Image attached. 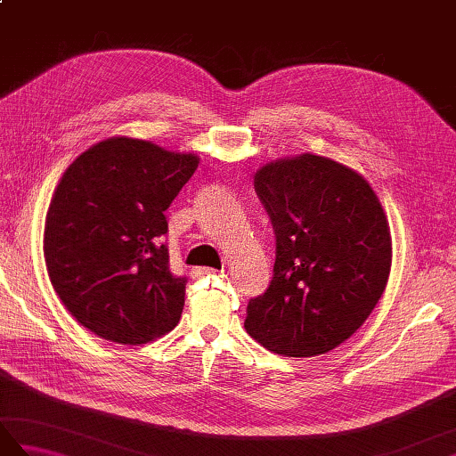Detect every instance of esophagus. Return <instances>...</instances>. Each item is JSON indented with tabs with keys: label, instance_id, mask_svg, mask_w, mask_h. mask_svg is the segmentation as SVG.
I'll return each mask as SVG.
<instances>
[{
	"label": "esophagus",
	"instance_id": "obj_1",
	"mask_svg": "<svg viewBox=\"0 0 456 456\" xmlns=\"http://www.w3.org/2000/svg\"><path fill=\"white\" fill-rule=\"evenodd\" d=\"M193 276H208V274H219L217 268H209V266H201V268H193L191 270Z\"/></svg>",
	"mask_w": 456,
	"mask_h": 456
}]
</instances>
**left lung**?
<instances>
[{
  "label": "left lung",
  "instance_id": "8db88e82",
  "mask_svg": "<svg viewBox=\"0 0 456 456\" xmlns=\"http://www.w3.org/2000/svg\"><path fill=\"white\" fill-rule=\"evenodd\" d=\"M273 221L270 286L247 305L245 329L268 351L317 356L346 341L382 297L392 237L374 190L317 154L270 162L255 174Z\"/></svg>",
  "mask_w": 456,
  "mask_h": 456
}]
</instances>
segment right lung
I'll return each mask as SVG.
<instances>
[{"label": "right lung", "instance_id": "obj_1", "mask_svg": "<svg viewBox=\"0 0 456 456\" xmlns=\"http://www.w3.org/2000/svg\"><path fill=\"white\" fill-rule=\"evenodd\" d=\"M198 162L111 137L58 182L45 223L48 278L76 322L105 341L144 345L180 322L188 280L170 273L164 211Z\"/></svg>", "mask_w": 456, "mask_h": 456}]
</instances>
